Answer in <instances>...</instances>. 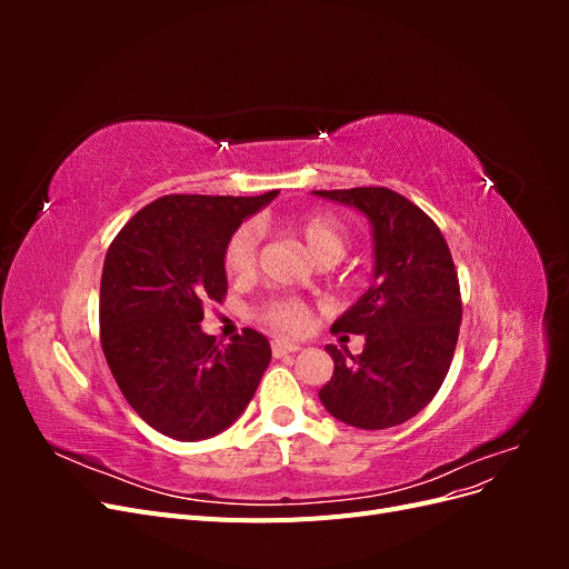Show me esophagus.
Wrapping results in <instances>:
<instances>
[{"label":"esophagus","instance_id":"esophagus-1","mask_svg":"<svg viewBox=\"0 0 569 569\" xmlns=\"http://www.w3.org/2000/svg\"><path fill=\"white\" fill-rule=\"evenodd\" d=\"M301 347L295 341H287V339H272V356L274 358H282L287 353H297Z\"/></svg>","mask_w":569,"mask_h":569}]
</instances>
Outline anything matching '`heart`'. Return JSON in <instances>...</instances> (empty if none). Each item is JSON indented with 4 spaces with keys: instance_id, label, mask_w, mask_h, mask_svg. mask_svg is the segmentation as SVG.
Wrapping results in <instances>:
<instances>
[{
    "instance_id": "1",
    "label": "heart",
    "mask_w": 569,
    "mask_h": 569,
    "mask_svg": "<svg viewBox=\"0 0 569 569\" xmlns=\"http://www.w3.org/2000/svg\"><path fill=\"white\" fill-rule=\"evenodd\" d=\"M291 232H295L306 251L311 253L318 263L322 261H339L347 251L349 237L347 228L335 216L327 213H311L291 222ZM256 249H258V228L247 222L239 226L226 244V253H222V263L230 278H247V274L256 266ZM266 320L278 327L282 332H299L306 325V308L297 299H274L266 306Z\"/></svg>"
}]
</instances>
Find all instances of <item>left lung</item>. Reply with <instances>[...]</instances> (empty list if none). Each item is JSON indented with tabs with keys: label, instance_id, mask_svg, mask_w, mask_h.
I'll return each instance as SVG.
<instances>
[{
	"label": "left lung",
	"instance_id": "left-lung-1",
	"mask_svg": "<svg viewBox=\"0 0 569 569\" xmlns=\"http://www.w3.org/2000/svg\"><path fill=\"white\" fill-rule=\"evenodd\" d=\"M360 211L372 228V284L332 332L363 335L358 356L327 343L332 380L320 389L330 416L358 429L410 420L451 368L462 303L449 244L416 203L387 187L313 192Z\"/></svg>",
	"mask_w": 569,
	"mask_h": 569
}]
</instances>
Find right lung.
<instances>
[{"instance_id": "obj_1", "label": "right lung", "mask_w": 569, "mask_h": 569, "mask_svg": "<svg viewBox=\"0 0 569 569\" xmlns=\"http://www.w3.org/2000/svg\"><path fill=\"white\" fill-rule=\"evenodd\" d=\"M278 194H170L134 213L107 251L101 349L126 401L170 439L201 441L228 429L270 363L261 332L244 330L220 347L201 320L203 306L228 291L230 234Z\"/></svg>"}]
</instances>
